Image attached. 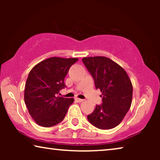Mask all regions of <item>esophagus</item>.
Wrapping results in <instances>:
<instances>
[{
	"instance_id": "esophagus-1",
	"label": "esophagus",
	"mask_w": 160,
	"mask_h": 160,
	"mask_svg": "<svg viewBox=\"0 0 160 160\" xmlns=\"http://www.w3.org/2000/svg\"><path fill=\"white\" fill-rule=\"evenodd\" d=\"M75 100H76V101H77L78 102H81L84 101V100H83V99H80V98H76Z\"/></svg>"
}]
</instances>
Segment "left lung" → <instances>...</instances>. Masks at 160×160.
Here are the masks:
<instances>
[{
	"label": "left lung",
	"instance_id": "1",
	"mask_svg": "<svg viewBox=\"0 0 160 160\" xmlns=\"http://www.w3.org/2000/svg\"><path fill=\"white\" fill-rule=\"evenodd\" d=\"M92 76L96 89L102 92V104L96 105L87 116L95 128L109 130L122 121L132 103V85L122 68L106 57H89L82 59Z\"/></svg>",
	"mask_w": 160,
	"mask_h": 160
}]
</instances>
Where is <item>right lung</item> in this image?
<instances>
[{
    "mask_svg": "<svg viewBox=\"0 0 160 160\" xmlns=\"http://www.w3.org/2000/svg\"><path fill=\"white\" fill-rule=\"evenodd\" d=\"M77 58H50L32 68L25 88L28 112L38 125L49 128L62 122L73 98L57 97L65 88L64 79Z\"/></svg>",
    "mask_w": 160,
    "mask_h": 160,
    "instance_id": "right-lung-1",
    "label": "right lung"
}]
</instances>
